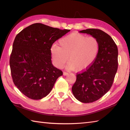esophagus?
<instances>
[{
	"instance_id": "esophagus-1",
	"label": "esophagus",
	"mask_w": 130,
	"mask_h": 130,
	"mask_svg": "<svg viewBox=\"0 0 130 130\" xmlns=\"http://www.w3.org/2000/svg\"><path fill=\"white\" fill-rule=\"evenodd\" d=\"M63 75H68V73L64 71V72H63Z\"/></svg>"
}]
</instances>
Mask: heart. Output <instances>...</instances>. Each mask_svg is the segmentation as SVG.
<instances>
[{"label":"heart","instance_id":"b5f03b06","mask_svg":"<svg viewBox=\"0 0 130 130\" xmlns=\"http://www.w3.org/2000/svg\"><path fill=\"white\" fill-rule=\"evenodd\" d=\"M59 47L54 45L51 54L56 67L61 68L68 60L67 68L70 70L82 71L87 69L94 62L99 50L97 38L79 33H73L61 38Z\"/></svg>","mask_w":130,"mask_h":130}]
</instances>
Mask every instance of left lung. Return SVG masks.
<instances>
[{"label":"left lung","mask_w":130,"mask_h":130,"mask_svg":"<svg viewBox=\"0 0 130 130\" xmlns=\"http://www.w3.org/2000/svg\"><path fill=\"white\" fill-rule=\"evenodd\" d=\"M80 32L97 38L100 47L93 64L85 70L76 74L72 92L80 102L92 103L111 89L118 69V48L112 37L101 29H87Z\"/></svg>","instance_id":"obj_1"}]
</instances>
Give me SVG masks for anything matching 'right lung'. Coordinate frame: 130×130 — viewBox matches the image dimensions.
Listing matches in <instances>:
<instances>
[{"instance_id":"1","label":"right lung","mask_w":130,"mask_h":130,"mask_svg":"<svg viewBox=\"0 0 130 130\" xmlns=\"http://www.w3.org/2000/svg\"><path fill=\"white\" fill-rule=\"evenodd\" d=\"M69 31L37 23L16 36L9 59L11 75L14 84L28 98L38 100L47 95L62 75L52 64L51 48Z\"/></svg>"}]
</instances>
